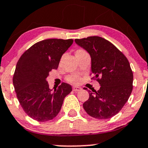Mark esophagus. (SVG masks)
<instances>
[{"mask_svg":"<svg viewBox=\"0 0 148 148\" xmlns=\"http://www.w3.org/2000/svg\"><path fill=\"white\" fill-rule=\"evenodd\" d=\"M81 90V88H79V87H76V86H74V87L72 88V90L74 91V92H77V91H80Z\"/></svg>","mask_w":148,"mask_h":148,"instance_id":"esophagus-1","label":"esophagus"}]
</instances>
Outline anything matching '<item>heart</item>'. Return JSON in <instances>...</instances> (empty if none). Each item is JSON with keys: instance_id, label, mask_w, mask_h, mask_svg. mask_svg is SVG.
I'll list each match as a JSON object with an SVG mask.
<instances>
[{"instance_id": "1", "label": "heart", "mask_w": 148, "mask_h": 148, "mask_svg": "<svg viewBox=\"0 0 148 148\" xmlns=\"http://www.w3.org/2000/svg\"><path fill=\"white\" fill-rule=\"evenodd\" d=\"M83 51L84 50H83V49H78L76 51V53ZM67 81H68L69 82L72 83V84H77L81 81V77H80L79 75H77V74H74V75L69 76L68 77H67Z\"/></svg>"}]
</instances>
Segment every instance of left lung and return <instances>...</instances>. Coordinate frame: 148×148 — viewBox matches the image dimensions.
Instances as JSON below:
<instances>
[{
	"label": "left lung",
	"instance_id": "1",
	"mask_svg": "<svg viewBox=\"0 0 148 148\" xmlns=\"http://www.w3.org/2000/svg\"><path fill=\"white\" fill-rule=\"evenodd\" d=\"M75 42L90 55L94 75L91 79L101 86L97 91L88 90L89 98L83 104L84 108L95 118H112L125 106L133 89L130 62L115 46L101 37L75 39Z\"/></svg>",
	"mask_w": 148,
	"mask_h": 148
}]
</instances>
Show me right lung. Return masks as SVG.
I'll return each instance as SVG.
<instances>
[{
	"mask_svg": "<svg viewBox=\"0 0 148 148\" xmlns=\"http://www.w3.org/2000/svg\"><path fill=\"white\" fill-rule=\"evenodd\" d=\"M72 43V39L42 40L27 49L16 63L13 76L16 97L25 113L36 121L55 118L72 91L66 83L52 91L46 79L49 72L58 69L62 54Z\"/></svg>",
	"mask_w": 148,
	"mask_h": 148,
	"instance_id": "obj_1",
	"label": "right lung"
}]
</instances>
